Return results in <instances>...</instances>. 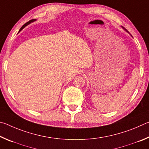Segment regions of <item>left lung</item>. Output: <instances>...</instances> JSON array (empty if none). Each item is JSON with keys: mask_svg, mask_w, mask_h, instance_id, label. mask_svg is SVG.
Instances as JSON below:
<instances>
[{"mask_svg": "<svg viewBox=\"0 0 149 149\" xmlns=\"http://www.w3.org/2000/svg\"><path fill=\"white\" fill-rule=\"evenodd\" d=\"M123 29H124V28H123ZM124 30H125V31H127V33H129V32H128V31H127V29H124Z\"/></svg>", "mask_w": 149, "mask_h": 149, "instance_id": "8db88e82", "label": "left lung"}]
</instances>
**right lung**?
Instances as JSON below:
<instances>
[{
	"label": "right lung",
	"mask_w": 149,
	"mask_h": 149,
	"mask_svg": "<svg viewBox=\"0 0 149 149\" xmlns=\"http://www.w3.org/2000/svg\"><path fill=\"white\" fill-rule=\"evenodd\" d=\"M36 19H31V20H30V21H29L28 22H27V23L26 24H25L24 25V26H22V27H21V28H20V29H19V32L20 31H21V30H22V29H23L24 28V27H26L27 26H28V25L29 24H31V23H32V22H35V21H36Z\"/></svg>",
	"instance_id": "1"
}]
</instances>
